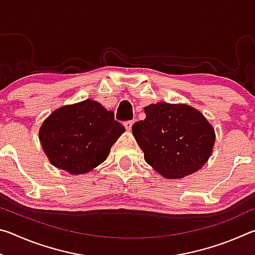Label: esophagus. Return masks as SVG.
Instances as JSON below:
<instances>
[{"label":"esophagus","instance_id":"34e87169","mask_svg":"<svg viewBox=\"0 0 255 255\" xmlns=\"http://www.w3.org/2000/svg\"><path fill=\"white\" fill-rule=\"evenodd\" d=\"M132 124H133L132 120H129V122H126V123H125V127H126L127 130H130L131 127H132Z\"/></svg>","mask_w":255,"mask_h":255}]
</instances>
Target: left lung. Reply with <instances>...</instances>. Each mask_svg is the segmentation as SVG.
Segmentation results:
<instances>
[{
    "label": "left lung",
    "instance_id": "1",
    "mask_svg": "<svg viewBox=\"0 0 255 255\" xmlns=\"http://www.w3.org/2000/svg\"><path fill=\"white\" fill-rule=\"evenodd\" d=\"M146 118L132 126L144 158L167 179L200 170L210 157L215 130L204 115L188 105L158 102L144 108Z\"/></svg>",
    "mask_w": 255,
    "mask_h": 255
}]
</instances>
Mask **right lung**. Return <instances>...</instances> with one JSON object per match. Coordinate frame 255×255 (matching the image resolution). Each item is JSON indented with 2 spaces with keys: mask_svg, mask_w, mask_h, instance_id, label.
I'll return each instance as SVG.
<instances>
[{
  "mask_svg": "<svg viewBox=\"0 0 255 255\" xmlns=\"http://www.w3.org/2000/svg\"><path fill=\"white\" fill-rule=\"evenodd\" d=\"M114 117V112L90 99L56 109L39 130L40 144L49 162L75 175L100 165L125 131Z\"/></svg>",
  "mask_w": 255,
  "mask_h": 255,
  "instance_id": "1",
  "label": "right lung"
}]
</instances>
